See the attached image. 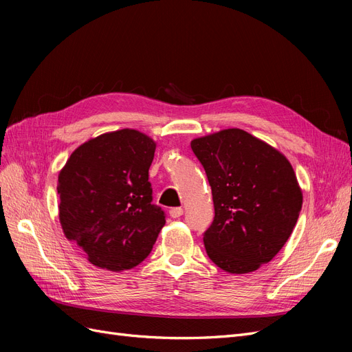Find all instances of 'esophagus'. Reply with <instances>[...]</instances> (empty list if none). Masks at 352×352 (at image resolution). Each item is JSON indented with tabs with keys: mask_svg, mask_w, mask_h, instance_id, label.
Masks as SVG:
<instances>
[{
	"mask_svg": "<svg viewBox=\"0 0 352 352\" xmlns=\"http://www.w3.org/2000/svg\"><path fill=\"white\" fill-rule=\"evenodd\" d=\"M184 214V208L182 207H175L170 210V216H172L173 219H177Z\"/></svg>",
	"mask_w": 352,
	"mask_h": 352,
	"instance_id": "esophagus-1",
	"label": "esophagus"
}]
</instances>
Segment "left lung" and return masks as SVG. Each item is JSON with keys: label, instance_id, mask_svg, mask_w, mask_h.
Returning <instances> with one entry per match:
<instances>
[{"label": "left lung", "instance_id": "obj_1", "mask_svg": "<svg viewBox=\"0 0 352 352\" xmlns=\"http://www.w3.org/2000/svg\"><path fill=\"white\" fill-rule=\"evenodd\" d=\"M190 148L214 202L204 233L210 260L235 274L257 270L282 250L300 216L302 192L291 163L242 129L197 138Z\"/></svg>", "mask_w": 352, "mask_h": 352}]
</instances>
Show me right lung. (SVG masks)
<instances>
[{
    "instance_id": "add662e5",
    "label": "right lung",
    "mask_w": 352,
    "mask_h": 352,
    "mask_svg": "<svg viewBox=\"0 0 352 352\" xmlns=\"http://www.w3.org/2000/svg\"><path fill=\"white\" fill-rule=\"evenodd\" d=\"M155 142L135 129L78 146L58 175V217L69 241L97 267L132 269L151 252L166 216L153 204L148 170Z\"/></svg>"
}]
</instances>
